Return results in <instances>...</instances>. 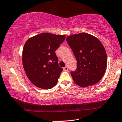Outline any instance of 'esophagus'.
I'll return each mask as SVG.
<instances>
[{
    "label": "esophagus",
    "mask_w": 122,
    "mask_h": 122,
    "mask_svg": "<svg viewBox=\"0 0 122 122\" xmlns=\"http://www.w3.org/2000/svg\"><path fill=\"white\" fill-rule=\"evenodd\" d=\"M63 70H64V71H67V70H68V67H67V66L64 67V68H63Z\"/></svg>",
    "instance_id": "obj_1"
}]
</instances>
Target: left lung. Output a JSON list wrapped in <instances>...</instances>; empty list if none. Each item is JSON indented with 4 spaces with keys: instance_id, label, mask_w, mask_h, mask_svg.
I'll return each mask as SVG.
<instances>
[{
    "instance_id": "left-lung-1",
    "label": "left lung",
    "mask_w": 122,
    "mask_h": 122,
    "mask_svg": "<svg viewBox=\"0 0 122 122\" xmlns=\"http://www.w3.org/2000/svg\"><path fill=\"white\" fill-rule=\"evenodd\" d=\"M66 41L77 61V69L71 71L74 82L83 87L98 83L107 67L106 52L101 42L86 33L67 36Z\"/></svg>"
}]
</instances>
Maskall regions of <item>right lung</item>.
I'll return each mask as SVG.
<instances>
[{
    "instance_id": "right-lung-1",
    "label": "right lung",
    "mask_w": 122,
    "mask_h": 122,
    "mask_svg": "<svg viewBox=\"0 0 122 122\" xmlns=\"http://www.w3.org/2000/svg\"><path fill=\"white\" fill-rule=\"evenodd\" d=\"M65 35L42 33L25 42L22 60L25 72L37 87L50 89L57 84L63 70L58 64L55 51L64 42Z\"/></svg>"
}]
</instances>
